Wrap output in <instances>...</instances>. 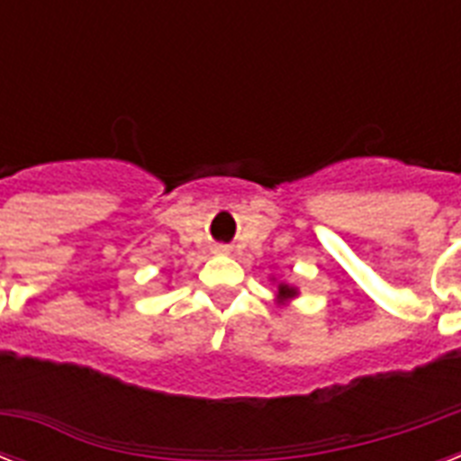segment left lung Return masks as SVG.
Listing matches in <instances>:
<instances>
[{"mask_svg":"<svg viewBox=\"0 0 461 461\" xmlns=\"http://www.w3.org/2000/svg\"><path fill=\"white\" fill-rule=\"evenodd\" d=\"M296 294H299V292H296V287H289V285H285V282H282V285H277V299H280V303L289 302V299H294Z\"/></svg>","mask_w":461,"mask_h":461,"instance_id":"8db88e82","label":"left lung"}]
</instances>
